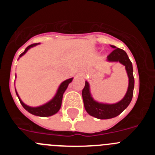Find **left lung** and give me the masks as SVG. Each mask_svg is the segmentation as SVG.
I'll return each instance as SVG.
<instances>
[{
	"instance_id": "left-lung-1",
	"label": "left lung",
	"mask_w": 155,
	"mask_h": 155,
	"mask_svg": "<svg viewBox=\"0 0 155 155\" xmlns=\"http://www.w3.org/2000/svg\"><path fill=\"white\" fill-rule=\"evenodd\" d=\"M111 46L114 50L107 57V61L109 62H120L125 66L129 78V85L125 96L121 101L117 103L106 104L98 102L93 99L90 93L89 84L87 81H85V85L82 90V98L84 109L90 116L100 120H107L119 116L130 105L134 94V78L133 74L132 63L124 50L120 48H116L115 46Z\"/></svg>"
}]
</instances>
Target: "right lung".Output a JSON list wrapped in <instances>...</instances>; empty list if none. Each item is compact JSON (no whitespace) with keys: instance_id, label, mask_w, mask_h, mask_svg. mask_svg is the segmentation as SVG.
I'll list each match as a JSON object with an SVG mask.
<instances>
[{"instance_id":"obj_1","label":"right lung","mask_w":155,"mask_h":155,"mask_svg":"<svg viewBox=\"0 0 155 155\" xmlns=\"http://www.w3.org/2000/svg\"><path fill=\"white\" fill-rule=\"evenodd\" d=\"M39 44V43H34V44H31L30 46H28V47L25 50V51L21 53V55L19 56V57H22L25 53H26L30 48L35 46L36 45ZM73 78H70L68 80L64 81L61 84V85L59 86L58 89H57V93H56L55 96L53 97L50 102H48L47 103L44 104V105H40V106H38V107H31V106H28V105H25L24 102L21 100V98H19L18 92L16 91V94L17 96L18 97V99L21 102V105H22L24 109L25 110H27L28 113H30L31 114L35 115V116H43V117H46V116H53V115L56 114V113L60 110L61 107V104H62V98H63V94H64V91H66L67 87H68V84L72 81Z\"/></svg>"}]
</instances>
